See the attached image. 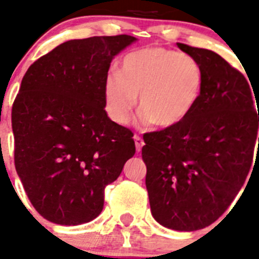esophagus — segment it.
<instances>
[{"label":"esophagus","mask_w":259,"mask_h":259,"mask_svg":"<svg viewBox=\"0 0 259 259\" xmlns=\"http://www.w3.org/2000/svg\"><path fill=\"white\" fill-rule=\"evenodd\" d=\"M134 142H136V149H137L138 152L142 149V146H144V144H145L144 140H142L140 136H134Z\"/></svg>","instance_id":"obj_1"}]
</instances>
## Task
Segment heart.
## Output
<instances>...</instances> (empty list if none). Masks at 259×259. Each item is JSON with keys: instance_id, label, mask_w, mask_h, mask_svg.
I'll use <instances>...</instances> for the list:
<instances>
[{"instance_id": "1", "label": "heart", "mask_w": 259, "mask_h": 259, "mask_svg": "<svg viewBox=\"0 0 259 259\" xmlns=\"http://www.w3.org/2000/svg\"><path fill=\"white\" fill-rule=\"evenodd\" d=\"M204 75L200 63L188 54L162 47L132 51L121 59L119 71L111 70L103 82L106 114L125 125L137 106L144 127L170 129L191 115L200 101Z\"/></svg>"}]
</instances>
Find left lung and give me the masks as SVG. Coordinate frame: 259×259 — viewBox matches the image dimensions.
<instances>
[{
	"label": "left lung",
	"mask_w": 259,
	"mask_h": 259,
	"mask_svg": "<svg viewBox=\"0 0 259 259\" xmlns=\"http://www.w3.org/2000/svg\"><path fill=\"white\" fill-rule=\"evenodd\" d=\"M177 47L200 63L203 93L180 125L144 136L142 160L154 219L166 229L196 231L229 208L249 175L257 144L258 93L213 51Z\"/></svg>",
	"instance_id": "obj_1"
}]
</instances>
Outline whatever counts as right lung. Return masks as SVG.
Listing matches in <instances>:
<instances>
[{
  "label": "right lung",
  "mask_w": 259,
  "mask_h": 259,
  "mask_svg": "<svg viewBox=\"0 0 259 259\" xmlns=\"http://www.w3.org/2000/svg\"><path fill=\"white\" fill-rule=\"evenodd\" d=\"M127 34L70 40L28 68L12 110L14 164L30 203L62 226L91 222L105 187L136 153L133 133L107 117L110 64Z\"/></svg>",
  "instance_id": "obj_1"
}]
</instances>
